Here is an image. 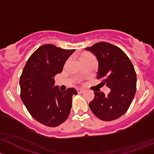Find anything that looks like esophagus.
Listing matches in <instances>:
<instances>
[{
  "instance_id": "34e87169",
  "label": "esophagus",
  "mask_w": 154,
  "mask_h": 154,
  "mask_svg": "<svg viewBox=\"0 0 154 154\" xmlns=\"http://www.w3.org/2000/svg\"><path fill=\"white\" fill-rule=\"evenodd\" d=\"M77 91L79 93H82L84 92V89L82 88H77Z\"/></svg>"
}]
</instances>
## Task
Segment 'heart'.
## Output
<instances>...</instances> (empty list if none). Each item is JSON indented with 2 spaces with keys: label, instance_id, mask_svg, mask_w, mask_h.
I'll return each instance as SVG.
<instances>
[{
  "label": "heart",
  "instance_id": "heart-1",
  "mask_svg": "<svg viewBox=\"0 0 154 154\" xmlns=\"http://www.w3.org/2000/svg\"><path fill=\"white\" fill-rule=\"evenodd\" d=\"M90 55H89V54H85V55H83L82 57H81V58H85V57H87V56H90Z\"/></svg>",
  "mask_w": 154,
  "mask_h": 154
}]
</instances>
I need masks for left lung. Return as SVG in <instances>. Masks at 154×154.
I'll return each mask as SVG.
<instances>
[{
	"instance_id": "1",
	"label": "left lung",
	"mask_w": 154,
	"mask_h": 154,
	"mask_svg": "<svg viewBox=\"0 0 154 154\" xmlns=\"http://www.w3.org/2000/svg\"><path fill=\"white\" fill-rule=\"evenodd\" d=\"M85 50L94 54L99 61L97 79L110 89L108 95L94 92L89 104L91 111L103 121H112L124 115L136 90V73L132 62L120 48L107 42H99Z\"/></svg>"
}]
</instances>
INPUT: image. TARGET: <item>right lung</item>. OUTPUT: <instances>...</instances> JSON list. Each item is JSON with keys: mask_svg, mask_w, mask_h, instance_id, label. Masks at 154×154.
<instances>
[{"mask_svg": "<svg viewBox=\"0 0 154 154\" xmlns=\"http://www.w3.org/2000/svg\"><path fill=\"white\" fill-rule=\"evenodd\" d=\"M74 51L53 44L41 46L29 57L20 75V99L32 116L46 126H58L69 115L77 91L72 88L61 91L54 86V77L62 72Z\"/></svg>", "mask_w": 154, "mask_h": 154, "instance_id": "1", "label": "right lung"}]
</instances>
